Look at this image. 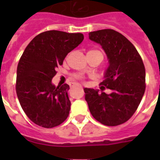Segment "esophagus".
Instances as JSON below:
<instances>
[{
    "label": "esophagus",
    "instance_id": "34e87169",
    "mask_svg": "<svg viewBox=\"0 0 160 160\" xmlns=\"http://www.w3.org/2000/svg\"><path fill=\"white\" fill-rule=\"evenodd\" d=\"M74 85H75V84H73V85H70V86H74Z\"/></svg>",
    "mask_w": 160,
    "mask_h": 160
}]
</instances>
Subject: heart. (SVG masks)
Returning a JSON list of instances; mask_svg holds the SVG:
<instances>
[{
  "mask_svg": "<svg viewBox=\"0 0 160 160\" xmlns=\"http://www.w3.org/2000/svg\"><path fill=\"white\" fill-rule=\"evenodd\" d=\"M95 51V50H92V51Z\"/></svg>",
  "mask_w": 160,
  "mask_h": 160,
  "instance_id": "1",
  "label": "heart"
}]
</instances>
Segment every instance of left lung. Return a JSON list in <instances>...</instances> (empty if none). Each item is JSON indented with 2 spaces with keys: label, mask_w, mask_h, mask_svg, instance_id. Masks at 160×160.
Returning a JSON list of instances; mask_svg holds the SVG:
<instances>
[{
  "label": "left lung",
  "mask_w": 160,
  "mask_h": 160,
  "mask_svg": "<svg viewBox=\"0 0 160 160\" xmlns=\"http://www.w3.org/2000/svg\"><path fill=\"white\" fill-rule=\"evenodd\" d=\"M90 41L100 44L109 65L99 90L85 88V99L96 120L107 126L126 122L136 111L145 90V69L134 45L118 31L105 29L89 33ZM111 90L105 94L102 90Z\"/></svg>",
  "instance_id": "1"
}]
</instances>
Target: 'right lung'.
<instances>
[{"mask_svg":"<svg viewBox=\"0 0 160 160\" xmlns=\"http://www.w3.org/2000/svg\"><path fill=\"white\" fill-rule=\"evenodd\" d=\"M84 40L81 33L48 31L36 36L25 49L16 71V94L31 121L53 128L67 119L70 101L67 84L52 83L55 68Z\"/></svg>","mask_w":160,"mask_h":160,"instance_id":"obj_1","label":"right lung"}]
</instances>
